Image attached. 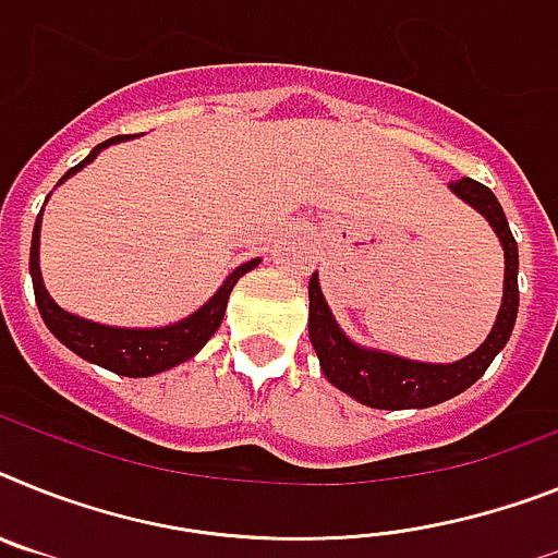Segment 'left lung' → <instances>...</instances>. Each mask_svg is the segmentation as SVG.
Returning a JSON list of instances; mask_svg holds the SVG:
<instances>
[{
    "mask_svg": "<svg viewBox=\"0 0 558 558\" xmlns=\"http://www.w3.org/2000/svg\"><path fill=\"white\" fill-rule=\"evenodd\" d=\"M451 190L462 201H468L476 213L488 218L505 250L502 308H499V317H496L488 340L474 354H468L465 360L451 363V366H430V363H414V360H402L395 354H383V351L360 349L340 331V326L331 317L329 306L323 301L317 275H312V280H308V337H312V345L320 357L323 374L329 377L331 386L360 400L363 405L397 411L428 409V405L451 400L488 372V366L505 349L510 331H513L519 312V250L508 227V218H505L494 192L474 178L451 181Z\"/></svg>",
    "mask_w": 558,
    "mask_h": 558,
    "instance_id": "1",
    "label": "left lung"
}]
</instances>
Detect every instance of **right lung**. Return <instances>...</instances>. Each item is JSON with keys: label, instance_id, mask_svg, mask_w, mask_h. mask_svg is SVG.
Returning <instances> with one entry per match:
<instances>
[{"label": "right lung", "instance_id": "obj_1", "mask_svg": "<svg viewBox=\"0 0 558 558\" xmlns=\"http://www.w3.org/2000/svg\"><path fill=\"white\" fill-rule=\"evenodd\" d=\"M119 142H124V135H116V138H107L105 144H98L82 163H76L73 170L64 172V178L78 172L84 163H90L101 149ZM39 221L41 213L39 218H36V227H33L31 278L41 320H45V326H48L70 351H76L78 357L90 360L96 366L110 368V372L116 374H124V377H153V374L167 372V368L190 360L192 354H198V351L204 349V343H207L209 337L218 331V326H221L223 312H227L229 292H232V287L238 283V278L257 266V257L250 260V264L238 266V269L227 278V283L215 292L213 301H209L207 306H201L198 312L186 317V320L163 326V329H112V326L84 320V317L70 315L62 306H56V301L48 294L45 283H41Z\"/></svg>", "mask_w": 558, "mask_h": 558}]
</instances>
